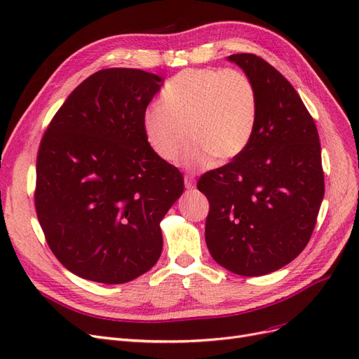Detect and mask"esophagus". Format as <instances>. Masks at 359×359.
Wrapping results in <instances>:
<instances>
[{"mask_svg":"<svg viewBox=\"0 0 359 359\" xmlns=\"http://www.w3.org/2000/svg\"><path fill=\"white\" fill-rule=\"evenodd\" d=\"M184 186H186V189L192 191L195 188V177L191 176V175H186L184 176Z\"/></svg>","mask_w":359,"mask_h":359,"instance_id":"obj_1","label":"esophagus"}]
</instances>
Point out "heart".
<instances>
[{
    "instance_id": "obj_1",
    "label": "heart",
    "mask_w": 359,
    "mask_h": 359,
    "mask_svg": "<svg viewBox=\"0 0 359 359\" xmlns=\"http://www.w3.org/2000/svg\"><path fill=\"white\" fill-rule=\"evenodd\" d=\"M259 113L254 82L233 69H189L164 85L161 104H151L142 116L149 148L173 161L189 137L180 163L204 168L229 161L251 144Z\"/></svg>"
}]
</instances>
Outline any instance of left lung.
<instances>
[{"mask_svg":"<svg viewBox=\"0 0 359 359\" xmlns=\"http://www.w3.org/2000/svg\"><path fill=\"white\" fill-rule=\"evenodd\" d=\"M257 88L259 113L249 147L208 171L198 189L208 198L205 241L215 262L252 277L298 257L313 235L324 196L316 123L286 77L255 54H233Z\"/></svg>","mask_w":359,"mask_h":359,"instance_id":"1","label":"left lung"}]
</instances>
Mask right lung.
<instances>
[{
	"instance_id": "obj_1",
	"label": "right lung",
	"mask_w": 359,
	"mask_h": 359,
	"mask_svg": "<svg viewBox=\"0 0 359 359\" xmlns=\"http://www.w3.org/2000/svg\"><path fill=\"white\" fill-rule=\"evenodd\" d=\"M163 82L139 69L93 73L42 136L36 215L53 254L82 278L126 283L161 255L160 222L183 194L182 173L155 155L142 129Z\"/></svg>"
}]
</instances>
